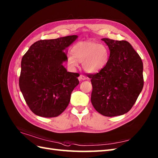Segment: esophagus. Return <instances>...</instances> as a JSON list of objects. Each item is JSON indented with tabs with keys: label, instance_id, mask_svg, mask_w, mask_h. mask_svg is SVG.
<instances>
[{
	"label": "esophagus",
	"instance_id": "obj_1",
	"mask_svg": "<svg viewBox=\"0 0 158 158\" xmlns=\"http://www.w3.org/2000/svg\"><path fill=\"white\" fill-rule=\"evenodd\" d=\"M87 79V77L85 76H84L83 75H81L79 77V81H83V80H85Z\"/></svg>",
	"mask_w": 158,
	"mask_h": 158
}]
</instances>
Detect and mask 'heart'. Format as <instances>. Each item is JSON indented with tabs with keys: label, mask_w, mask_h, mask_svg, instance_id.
<instances>
[{
	"label": "heart",
	"mask_w": 158,
	"mask_h": 158,
	"mask_svg": "<svg viewBox=\"0 0 158 158\" xmlns=\"http://www.w3.org/2000/svg\"><path fill=\"white\" fill-rule=\"evenodd\" d=\"M72 54L67 56V64L72 69L82 63L83 69L89 73H96L102 70L109 62L110 52L106 45L83 41L77 42L71 49Z\"/></svg>",
	"instance_id": "1"
}]
</instances>
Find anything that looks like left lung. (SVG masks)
Masks as SVG:
<instances>
[{
    "label": "left lung",
    "mask_w": 158,
    "mask_h": 158,
    "mask_svg": "<svg viewBox=\"0 0 158 158\" xmlns=\"http://www.w3.org/2000/svg\"><path fill=\"white\" fill-rule=\"evenodd\" d=\"M101 40L108 45L110 57L102 70L88 75L93 87L91 102L104 116L122 115L132 109L142 91L143 64L127 41Z\"/></svg>",
    "instance_id": "obj_1"
}]
</instances>
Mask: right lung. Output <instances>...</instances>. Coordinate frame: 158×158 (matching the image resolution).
Wrapping results in <instances>:
<instances>
[{"label":"right lung","mask_w":158,"mask_h":158,"mask_svg":"<svg viewBox=\"0 0 158 158\" xmlns=\"http://www.w3.org/2000/svg\"><path fill=\"white\" fill-rule=\"evenodd\" d=\"M77 35L40 40L22 57L19 85L28 107L43 117L60 115L68 106L70 95L79 84V73L67 72L66 48Z\"/></svg>","instance_id":"add662e5"}]
</instances>
